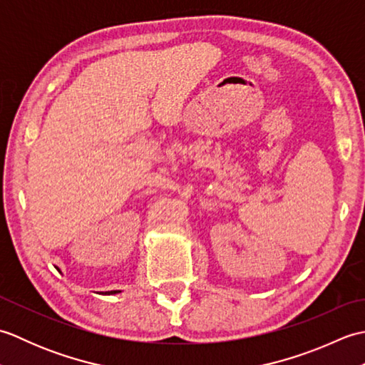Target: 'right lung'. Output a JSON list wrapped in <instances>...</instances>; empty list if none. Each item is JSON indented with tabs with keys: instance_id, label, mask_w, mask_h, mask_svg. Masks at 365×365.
<instances>
[{
	"instance_id": "obj_1",
	"label": "right lung",
	"mask_w": 365,
	"mask_h": 365,
	"mask_svg": "<svg viewBox=\"0 0 365 365\" xmlns=\"http://www.w3.org/2000/svg\"><path fill=\"white\" fill-rule=\"evenodd\" d=\"M113 293H119V290H113V292H105V294H113Z\"/></svg>"
}]
</instances>
